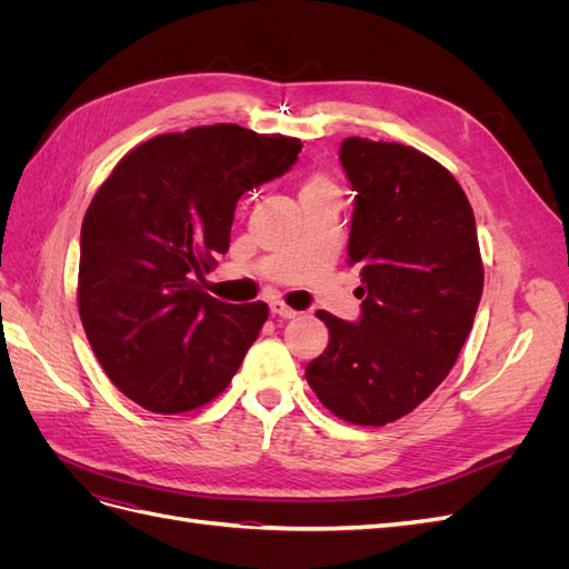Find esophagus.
Masks as SVG:
<instances>
[{"mask_svg":"<svg viewBox=\"0 0 569 569\" xmlns=\"http://www.w3.org/2000/svg\"><path fill=\"white\" fill-rule=\"evenodd\" d=\"M270 313L272 316H280V318H297L299 316L295 308H289L284 301H272L270 303Z\"/></svg>","mask_w":569,"mask_h":569,"instance_id":"1","label":"esophagus"}]
</instances>
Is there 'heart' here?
Instances as JSON below:
<instances>
[{
    "label": "heart",
    "instance_id": "1",
    "mask_svg": "<svg viewBox=\"0 0 569 569\" xmlns=\"http://www.w3.org/2000/svg\"><path fill=\"white\" fill-rule=\"evenodd\" d=\"M335 192V180L327 176V173H313L308 176L301 189V197L308 194H332Z\"/></svg>",
    "mask_w": 569,
    "mask_h": 569
}]
</instances>
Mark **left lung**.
<instances>
[{
    "instance_id": "8db88e82",
    "label": "left lung",
    "mask_w": 569,
    "mask_h": 569,
    "mask_svg": "<svg viewBox=\"0 0 569 569\" xmlns=\"http://www.w3.org/2000/svg\"><path fill=\"white\" fill-rule=\"evenodd\" d=\"M339 159L356 192L349 263L363 316L318 311L330 343L306 366L339 420L382 427L416 410L451 372L485 289L475 213L458 180L427 153L347 137Z\"/></svg>"
}]
</instances>
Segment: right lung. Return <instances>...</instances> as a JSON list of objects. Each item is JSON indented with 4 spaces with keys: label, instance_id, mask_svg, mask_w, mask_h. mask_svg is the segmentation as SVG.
<instances>
[{
    "label": "right lung",
    "instance_id": "1",
    "mask_svg": "<svg viewBox=\"0 0 569 569\" xmlns=\"http://www.w3.org/2000/svg\"><path fill=\"white\" fill-rule=\"evenodd\" d=\"M299 137L234 123L166 132L120 159L80 230L78 311L109 380L159 416L228 389L268 303L213 299L199 280L230 249L237 201L282 176Z\"/></svg>",
    "mask_w": 569,
    "mask_h": 569
}]
</instances>
